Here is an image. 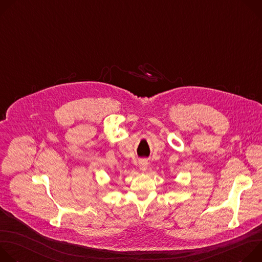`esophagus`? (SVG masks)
Masks as SVG:
<instances>
[{
    "mask_svg": "<svg viewBox=\"0 0 262 262\" xmlns=\"http://www.w3.org/2000/svg\"><path fill=\"white\" fill-rule=\"evenodd\" d=\"M147 166H148V161L145 160V159H141L139 161V168L141 171H145L147 169Z\"/></svg>",
    "mask_w": 262,
    "mask_h": 262,
    "instance_id": "esophagus-1",
    "label": "esophagus"
}]
</instances>
